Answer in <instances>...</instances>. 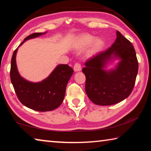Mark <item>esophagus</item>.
<instances>
[{"label": "esophagus", "instance_id": "34e87169", "mask_svg": "<svg viewBox=\"0 0 151 151\" xmlns=\"http://www.w3.org/2000/svg\"><path fill=\"white\" fill-rule=\"evenodd\" d=\"M74 70L75 72L81 70V66L80 63H76L75 64V65H74Z\"/></svg>", "mask_w": 151, "mask_h": 151}]
</instances>
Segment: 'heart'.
<instances>
[{"mask_svg":"<svg viewBox=\"0 0 151 151\" xmlns=\"http://www.w3.org/2000/svg\"><path fill=\"white\" fill-rule=\"evenodd\" d=\"M95 37L90 35H83L81 36L79 39L77 44H76V48L81 49L83 47H87L91 43L94 42ZM103 46H104V42L101 39H97L93 43L92 52H95L99 51L100 50L102 49Z\"/></svg>","mask_w":151,"mask_h":151,"instance_id":"heart-1","label":"heart"}]
</instances>
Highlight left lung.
Wrapping results in <instances>:
<instances>
[{
  "label": "left lung",
  "instance_id": "left-lung-1",
  "mask_svg": "<svg viewBox=\"0 0 151 151\" xmlns=\"http://www.w3.org/2000/svg\"><path fill=\"white\" fill-rule=\"evenodd\" d=\"M116 41L105 51L85 63V91L89 99L99 106H111L123 101L132 91L138 74V63L131 42L117 31ZM112 58L121 60L114 70L103 68Z\"/></svg>",
  "mask_w": 151,
  "mask_h": 151
}]
</instances>
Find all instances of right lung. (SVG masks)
<instances>
[{"label":"right lung","mask_w":151,"mask_h":151,"mask_svg":"<svg viewBox=\"0 0 151 151\" xmlns=\"http://www.w3.org/2000/svg\"><path fill=\"white\" fill-rule=\"evenodd\" d=\"M45 33H34L26 37V40L37 37ZM18 47L14 51L11 58L10 76L12 84L19 100L24 106L37 111H52L63 103L66 87L73 74V69L68 64L57 66L48 77L42 82L32 83L24 79L19 73L16 64V54Z\"/></svg>","instance_id":"right-lung-1"}]
</instances>
